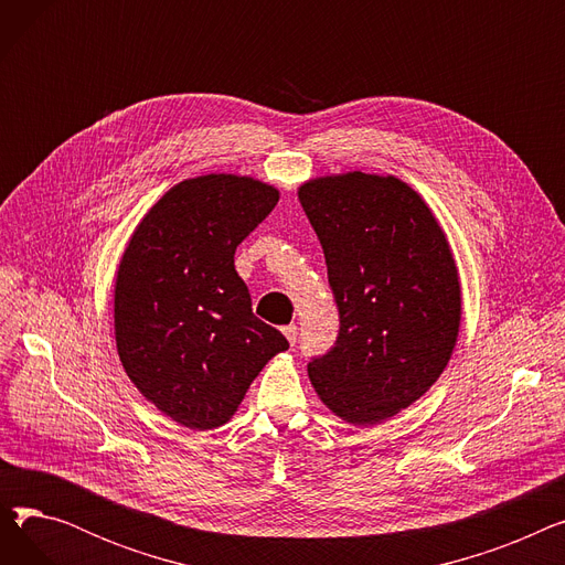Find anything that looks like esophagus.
<instances>
[{"label": "esophagus", "mask_w": 565, "mask_h": 565, "mask_svg": "<svg viewBox=\"0 0 565 565\" xmlns=\"http://www.w3.org/2000/svg\"><path fill=\"white\" fill-rule=\"evenodd\" d=\"M281 332H284V337L288 339L290 345H295V341H298V324H286Z\"/></svg>", "instance_id": "obj_1"}]
</instances>
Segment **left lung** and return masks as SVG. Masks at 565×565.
Listing matches in <instances>:
<instances>
[{
	"mask_svg": "<svg viewBox=\"0 0 565 565\" xmlns=\"http://www.w3.org/2000/svg\"><path fill=\"white\" fill-rule=\"evenodd\" d=\"M298 194L339 309L334 345L307 366L311 384L343 422L380 424L422 398L451 360L462 302L447 235L394 175L316 178Z\"/></svg>",
	"mask_w": 565,
	"mask_h": 565,
	"instance_id": "1",
	"label": "left lung"
}]
</instances>
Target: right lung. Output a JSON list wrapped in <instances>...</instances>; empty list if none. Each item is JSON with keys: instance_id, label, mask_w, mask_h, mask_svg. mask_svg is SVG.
<instances>
[{"instance_id": "obj_1", "label": "right lung", "mask_w": 565, "mask_h": 565, "mask_svg": "<svg viewBox=\"0 0 565 565\" xmlns=\"http://www.w3.org/2000/svg\"><path fill=\"white\" fill-rule=\"evenodd\" d=\"M279 192L207 173L171 188L135 228L118 265L114 332L135 387L192 430L226 424L286 337L252 311L233 254Z\"/></svg>"}]
</instances>
